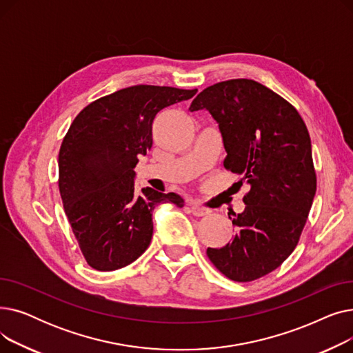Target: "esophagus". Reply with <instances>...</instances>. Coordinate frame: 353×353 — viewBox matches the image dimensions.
I'll return each instance as SVG.
<instances>
[{
  "mask_svg": "<svg viewBox=\"0 0 353 353\" xmlns=\"http://www.w3.org/2000/svg\"><path fill=\"white\" fill-rule=\"evenodd\" d=\"M190 210H192V213H193L194 216H197V217L206 216V214L210 213V210H208V209H205V208H201V206H199V205H192V206H190Z\"/></svg>",
  "mask_w": 353,
  "mask_h": 353,
  "instance_id": "obj_1",
  "label": "esophagus"
}]
</instances>
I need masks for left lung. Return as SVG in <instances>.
I'll list each match as a JSON object with an SVG mask.
<instances>
[{"label":"left lung","instance_id":"obj_1","mask_svg":"<svg viewBox=\"0 0 353 353\" xmlns=\"http://www.w3.org/2000/svg\"><path fill=\"white\" fill-rule=\"evenodd\" d=\"M219 124L228 170L250 190L233 213L237 232L208 257L229 279L252 282L279 268L298 246L316 193L309 132L301 114L266 85L248 79L216 83L192 101Z\"/></svg>","mask_w":353,"mask_h":353}]
</instances>
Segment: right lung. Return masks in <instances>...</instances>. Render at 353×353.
<instances>
[{
	"instance_id": "add662e5",
	"label": "right lung",
	"mask_w": 353,
	"mask_h": 353,
	"mask_svg": "<svg viewBox=\"0 0 353 353\" xmlns=\"http://www.w3.org/2000/svg\"><path fill=\"white\" fill-rule=\"evenodd\" d=\"M194 90L133 85L84 107L59 153V189L72 233L90 268L111 272L139 259L152 242L153 210L183 208L176 193L134 188V167L153 144L152 124Z\"/></svg>"
}]
</instances>
